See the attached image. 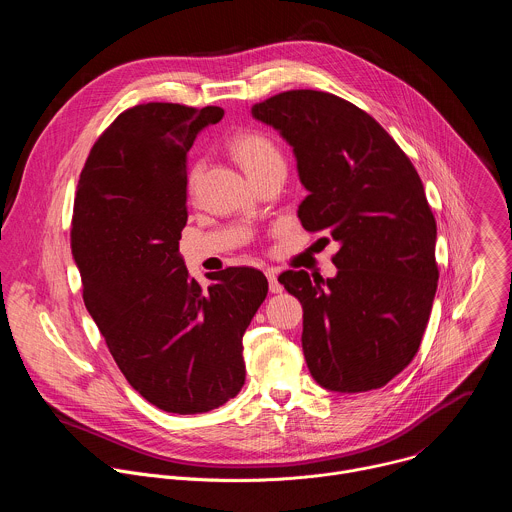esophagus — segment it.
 Instances as JSON below:
<instances>
[{
	"mask_svg": "<svg viewBox=\"0 0 512 512\" xmlns=\"http://www.w3.org/2000/svg\"><path fill=\"white\" fill-rule=\"evenodd\" d=\"M265 275H267V281H269V291H271V294H281L283 285L277 281V273L273 269H267Z\"/></svg>",
	"mask_w": 512,
	"mask_h": 512,
	"instance_id": "esophagus-1",
	"label": "esophagus"
}]
</instances>
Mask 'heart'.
Listing matches in <instances>:
<instances>
[{
	"label": "heart",
	"instance_id": "obj_1",
	"mask_svg": "<svg viewBox=\"0 0 512 512\" xmlns=\"http://www.w3.org/2000/svg\"><path fill=\"white\" fill-rule=\"evenodd\" d=\"M231 150L239 164L245 168V172L251 178H257L273 168H283L285 170V160L275 145V141L259 131H247L241 133L233 139ZM204 174V162L198 160L188 174V188L194 190Z\"/></svg>",
	"mask_w": 512,
	"mask_h": 512
}]
</instances>
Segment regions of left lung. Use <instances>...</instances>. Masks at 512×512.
I'll return each mask as SVG.
<instances>
[{
    "instance_id": "1",
    "label": "left lung",
    "mask_w": 512,
    "mask_h": 512,
    "mask_svg": "<svg viewBox=\"0 0 512 512\" xmlns=\"http://www.w3.org/2000/svg\"><path fill=\"white\" fill-rule=\"evenodd\" d=\"M251 113L294 148L304 229L340 243L334 277L279 275L304 308L308 369L328 391L379 389L417 354L440 277L421 178L369 113L336 95L285 91Z\"/></svg>"
}]
</instances>
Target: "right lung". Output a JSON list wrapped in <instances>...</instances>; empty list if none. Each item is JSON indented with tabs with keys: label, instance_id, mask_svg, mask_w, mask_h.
Returning a JSON list of instances; mask_svg holds the SVG:
<instances>
[{
	"label": "right lung",
	"instance_id": "obj_1",
	"mask_svg": "<svg viewBox=\"0 0 512 512\" xmlns=\"http://www.w3.org/2000/svg\"><path fill=\"white\" fill-rule=\"evenodd\" d=\"M221 107L145 103L95 141L79 178L70 247L83 300L127 383L168 413H206L245 385L243 334L267 296L253 267L202 289L180 255L186 154Z\"/></svg>",
	"mask_w": 512,
	"mask_h": 512
}]
</instances>
